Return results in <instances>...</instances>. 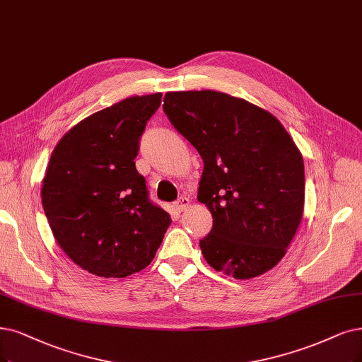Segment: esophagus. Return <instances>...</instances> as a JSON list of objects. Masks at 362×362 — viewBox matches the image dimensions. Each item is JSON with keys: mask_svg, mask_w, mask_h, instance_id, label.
<instances>
[{"mask_svg": "<svg viewBox=\"0 0 362 362\" xmlns=\"http://www.w3.org/2000/svg\"><path fill=\"white\" fill-rule=\"evenodd\" d=\"M189 198L188 197H180L176 203H174V207H176L179 211H183V210H186L188 209V206H189Z\"/></svg>", "mask_w": 362, "mask_h": 362, "instance_id": "34e87169", "label": "esophagus"}]
</instances>
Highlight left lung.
Listing matches in <instances>:
<instances>
[{
    "mask_svg": "<svg viewBox=\"0 0 362 362\" xmlns=\"http://www.w3.org/2000/svg\"><path fill=\"white\" fill-rule=\"evenodd\" d=\"M164 112L204 163L197 198L213 216L199 240L206 261L242 280L272 270L303 218L296 143L272 113L223 92H167Z\"/></svg>",
    "mask_w": 362,
    "mask_h": 362,
    "instance_id": "8db88e82",
    "label": "left lung"
}]
</instances>
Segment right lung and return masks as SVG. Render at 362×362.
I'll list each match as a JSON object with an SVG mask.
<instances>
[{
	"mask_svg": "<svg viewBox=\"0 0 362 362\" xmlns=\"http://www.w3.org/2000/svg\"><path fill=\"white\" fill-rule=\"evenodd\" d=\"M163 93L131 97L73 127L52 152L42 203L58 245L83 270L127 277L155 258L171 223L136 168Z\"/></svg>",
	"mask_w": 362,
	"mask_h": 362,
	"instance_id": "add662e5",
	"label": "right lung"
}]
</instances>
